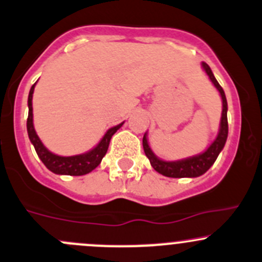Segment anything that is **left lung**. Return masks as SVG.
<instances>
[{
	"mask_svg": "<svg viewBox=\"0 0 262 262\" xmlns=\"http://www.w3.org/2000/svg\"><path fill=\"white\" fill-rule=\"evenodd\" d=\"M202 67H204L205 72L207 73L209 78L211 79V82L214 83L215 87L217 88V91L220 92L223 100V114H222V121H220V130L217 134L216 139L212 142L211 146L201 155H197V156L189 157V159L180 160V161H162V160L157 159L154 155V152L149 148L148 143H147V137L144 134L143 137V149L146 156L148 157L149 162H151L152 167L156 170L160 174L165 175V177L169 178H195L200 177V175L205 174L207 170L211 167V165L214 164L215 160L219 156L220 151L224 148V144L227 142L228 138V103H227V97H225L224 90L222 88V85L217 83L216 78L212 74L211 69L207 65L206 62H202Z\"/></svg>",
	"mask_w": 262,
	"mask_h": 262,
	"instance_id": "left-lung-1",
	"label": "left lung"
}]
</instances>
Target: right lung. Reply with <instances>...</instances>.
I'll return each instance as SVG.
<instances>
[{
	"label": "right lung",
	"mask_w": 262,
	"mask_h": 262,
	"mask_svg": "<svg viewBox=\"0 0 262 262\" xmlns=\"http://www.w3.org/2000/svg\"><path fill=\"white\" fill-rule=\"evenodd\" d=\"M34 85H32L29 92V97H28V107H29V114H28V120H27V129H28V136H29L30 142L34 146L35 152H37L38 157L42 160L43 164L46 165L48 170H51L55 174L61 175H84L88 172L92 171L93 169L98 166L102 161L103 156L106 155L110 144V139L114 134L116 133L119 128L123 125V123L119 125L114 126V128L108 129L107 133L103 136L101 139L100 143L92 149V151L87 152L83 155H77V156H69V157H62L53 155L52 152L48 151L45 146L42 144L40 139L38 138L37 133L33 126V106H32V98L33 92H34Z\"/></svg>",
	"instance_id": "1"
}]
</instances>
